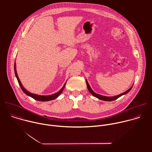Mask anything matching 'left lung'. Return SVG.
<instances>
[{"label": "left lung", "mask_w": 152, "mask_h": 152, "mask_svg": "<svg viewBox=\"0 0 152 152\" xmlns=\"http://www.w3.org/2000/svg\"><path fill=\"white\" fill-rule=\"evenodd\" d=\"M86 85H87V88L88 90V91L90 92V93L94 96V97H96V98L100 99V100H104V101H107V102H110V101H113V100H116L117 99H118V97H121V96L123 95H124L126 94H127V93H129L130 91H131V90L132 89V86H131V88H130L129 90H127V91H126L125 92L119 94V95H117V96H112V97H108V96H102V95H100V94H97L95 92L93 91V90L91 89V88L90 87V86L87 81V80L86 79ZM133 86V85H132Z\"/></svg>", "instance_id": "1"}]
</instances>
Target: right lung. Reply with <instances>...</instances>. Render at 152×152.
<instances>
[{"label":"right lung","instance_id":"obj_1","mask_svg":"<svg viewBox=\"0 0 152 152\" xmlns=\"http://www.w3.org/2000/svg\"><path fill=\"white\" fill-rule=\"evenodd\" d=\"M14 72H15V77L18 80V82L19 83V85L20 86V87L21 88V90H23V91L26 94L28 95V96H30L32 98H33L34 99L36 100H38V101H42V102H46V101H49V100H54L55 99H56L61 94V93L62 92L64 87H65V85H66V82L64 83V86H62V88L57 93H55V94H51V95H48V96H41V95H38V94H33V93H30L29 91H28V90H26L24 86H23V85L21 84L19 78H18V75H17V70H16V64H15V62H14Z\"/></svg>","mask_w":152,"mask_h":152}]
</instances>
